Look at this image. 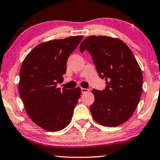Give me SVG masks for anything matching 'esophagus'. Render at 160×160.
<instances>
[{
    "instance_id": "obj_1",
    "label": "esophagus",
    "mask_w": 160,
    "mask_h": 160,
    "mask_svg": "<svg viewBox=\"0 0 160 160\" xmlns=\"http://www.w3.org/2000/svg\"><path fill=\"white\" fill-rule=\"evenodd\" d=\"M81 89H82V93H85V92H89V89H86V88H82Z\"/></svg>"
}]
</instances>
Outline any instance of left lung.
<instances>
[{
    "label": "left lung",
    "instance_id": "1",
    "mask_svg": "<svg viewBox=\"0 0 160 160\" xmlns=\"http://www.w3.org/2000/svg\"><path fill=\"white\" fill-rule=\"evenodd\" d=\"M92 57L98 73L106 81L102 91L93 89L95 101L89 107L95 121L105 127H117L128 121L141 99L143 74L127 44L119 38L87 37L80 45Z\"/></svg>",
    "mask_w": 160,
    "mask_h": 160
}]
</instances>
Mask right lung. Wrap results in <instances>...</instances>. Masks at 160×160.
<instances>
[{
	"label": "right lung",
	"instance_id": "add662e5",
	"mask_svg": "<svg viewBox=\"0 0 160 160\" xmlns=\"http://www.w3.org/2000/svg\"><path fill=\"white\" fill-rule=\"evenodd\" d=\"M83 36L37 45L26 56L19 71V92L32 121L49 132L60 131L71 121L81 89L57 87L63 82L68 58Z\"/></svg>",
	"mask_w": 160,
	"mask_h": 160
}]
</instances>
